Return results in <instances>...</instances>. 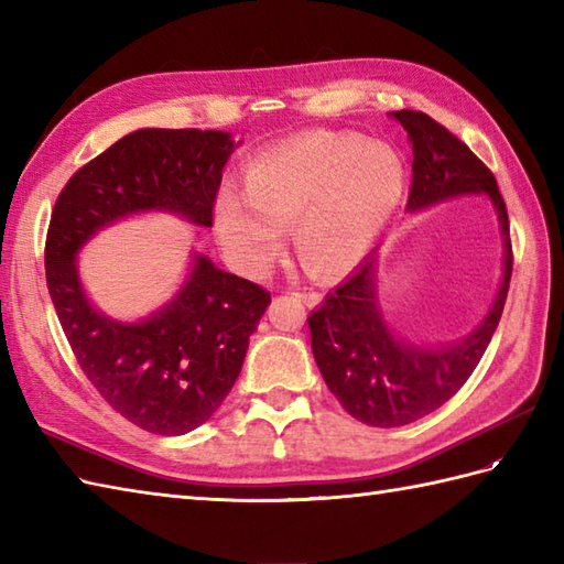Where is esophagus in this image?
I'll return each instance as SVG.
<instances>
[{
	"mask_svg": "<svg viewBox=\"0 0 564 564\" xmlns=\"http://www.w3.org/2000/svg\"><path fill=\"white\" fill-rule=\"evenodd\" d=\"M297 295H301V297H303V303H305V305H310V307H313V305H319V301H322V295H319L317 291H301Z\"/></svg>",
	"mask_w": 564,
	"mask_h": 564,
	"instance_id": "1",
	"label": "esophagus"
}]
</instances>
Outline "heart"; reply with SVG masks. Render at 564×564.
Returning <instances> with one entry per match:
<instances>
[{"label":"heart","mask_w":564,"mask_h":564,"mask_svg":"<svg viewBox=\"0 0 564 564\" xmlns=\"http://www.w3.org/2000/svg\"><path fill=\"white\" fill-rule=\"evenodd\" d=\"M406 184L400 152L356 133L310 130L249 160L242 194L223 188L215 235L237 269L261 273L279 254L283 227L315 275L361 261L398 210Z\"/></svg>","instance_id":"1"}]
</instances>
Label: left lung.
<instances>
[{
	"label": "left lung",
	"mask_w": 564,
	"mask_h": 564,
	"mask_svg": "<svg viewBox=\"0 0 564 564\" xmlns=\"http://www.w3.org/2000/svg\"><path fill=\"white\" fill-rule=\"evenodd\" d=\"M390 116L406 130L414 154L406 208L414 213L458 196H487L505 239V269L485 319L460 341L416 344L388 325L378 297L376 251L310 313L315 364L327 388L354 419L378 429L412 424L465 386L499 325L513 261L509 215L495 174L426 113L402 109Z\"/></svg>",
	"instance_id": "left-lung-1"
}]
</instances>
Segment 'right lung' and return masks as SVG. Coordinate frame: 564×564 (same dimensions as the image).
Segmentation results:
<instances>
[{"label":"right lung","mask_w":564,"mask_h":564,"mask_svg":"<svg viewBox=\"0 0 564 564\" xmlns=\"http://www.w3.org/2000/svg\"><path fill=\"white\" fill-rule=\"evenodd\" d=\"M237 145L223 130H133L69 178L51 215L45 281L59 325L101 398L150 434L182 436L218 412L271 293L194 251L170 301L126 322L89 301L77 254L104 227L140 213L210 227Z\"/></svg>","instance_id":"add662e5"}]
</instances>
